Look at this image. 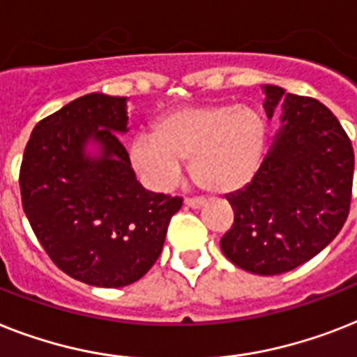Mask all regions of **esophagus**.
Wrapping results in <instances>:
<instances>
[{"label":"esophagus","mask_w":357,"mask_h":357,"mask_svg":"<svg viewBox=\"0 0 357 357\" xmlns=\"http://www.w3.org/2000/svg\"><path fill=\"white\" fill-rule=\"evenodd\" d=\"M185 205L190 208H202L205 205V202L199 198H187L185 199Z\"/></svg>","instance_id":"obj_1"}]
</instances>
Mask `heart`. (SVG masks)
Segmentation results:
<instances>
[{"mask_svg":"<svg viewBox=\"0 0 357 357\" xmlns=\"http://www.w3.org/2000/svg\"><path fill=\"white\" fill-rule=\"evenodd\" d=\"M268 124L259 109L234 102L190 104L169 109L152 135L133 139L130 161L146 185L172 187L188 159V174L211 194L238 192L262 167Z\"/></svg>","mask_w":357,"mask_h":357,"instance_id":"b5f03b06","label":"heart"}]
</instances>
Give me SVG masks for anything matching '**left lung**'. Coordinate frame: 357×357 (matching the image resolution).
<instances>
[{
    "label": "left lung",
    "instance_id": "obj_1",
    "mask_svg": "<svg viewBox=\"0 0 357 357\" xmlns=\"http://www.w3.org/2000/svg\"><path fill=\"white\" fill-rule=\"evenodd\" d=\"M262 89L269 119L282 100L280 128L257 178L225 196L234 222L220 248L249 273L279 275L314 259L347 222L354 150L319 100L269 84Z\"/></svg>",
    "mask_w": 357,
    "mask_h": 357
}]
</instances>
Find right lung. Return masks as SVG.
<instances>
[{"label": "right lung", "mask_w": 357, "mask_h": 357, "mask_svg": "<svg viewBox=\"0 0 357 357\" xmlns=\"http://www.w3.org/2000/svg\"><path fill=\"white\" fill-rule=\"evenodd\" d=\"M126 100L89 93L42 119L20 169L23 213L38 242L63 273L98 288L141 279L183 204L135 179L117 135L128 132Z\"/></svg>", "instance_id": "add662e5"}]
</instances>
